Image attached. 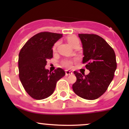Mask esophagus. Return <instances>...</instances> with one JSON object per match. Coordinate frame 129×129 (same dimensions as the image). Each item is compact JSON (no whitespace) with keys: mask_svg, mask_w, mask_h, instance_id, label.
Instances as JSON below:
<instances>
[{"mask_svg":"<svg viewBox=\"0 0 129 129\" xmlns=\"http://www.w3.org/2000/svg\"><path fill=\"white\" fill-rule=\"evenodd\" d=\"M73 75V72H72L70 70H66V76H69V75Z\"/></svg>","mask_w":129,"mask_h":129,"instance_id":"34e87169","label":"esophagus"}]
</instances>
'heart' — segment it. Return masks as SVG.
<instances>
[{
  "mask_svg": "<svg viewBox=\"0 0 129 129\" xmlns=\"http://www.w3.org/2000/svg\"><path fill=\"white\" fill-rule=\"evenodd\" d=\"M67 41L69 42L70 45L72 46L73 47H75V46L79 45V39L76 36H75V35H70V36H68L67 38ZM57 45V43H56L55 45H54V48H56ZM62 63L65 67H66L67 68H70L72 66V61L70 60H65L62 62Z\"/></svg>",
  "mask_w": 129,
  "mask_h": 129,
  "instance_id": "b5f03b06",
  "label": "heart"
}]
</instances>
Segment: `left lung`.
I'll return each instance as SVG.
<instances>
[{"mask_svg":"<svg viewBox=\"0 0 129 129\" xmlns=\"http://www.w3.org/2000/svg\"><path fill=\"white\" fill-rule=\"evenodd\" d=\"M83 48L82 63L90 71L87 75L75 71L76 81L73 90L78 96L88 100L100 98L106 92L116 69L113 48L101 37L93 34H79Z\"/></svg>","mask_w":129,"mask_h":129,"instance_id":"left-lung-1","label":"left lung"}]
</instances>
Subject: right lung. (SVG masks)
Wrapping results in <instances>:
<instances>
[{"instance_id": "1", "label": "right lung", "mask_w": 129, "mask_h": 129, "mask_svg": "<svg viewBox=\"0 0 129 129\" xmlns=\"http://www.w3.org/2000/svg\"><path fill=\"white\" fill-rule=\"evenodd\" d=\"M62 37V34L39 33L31 38L19 53V79L28 94L35 100L51 95L57 81L66 75L60 68L54 72L45 69L47 60L53 57V45Z\"/></svg>"}]
</instances>
